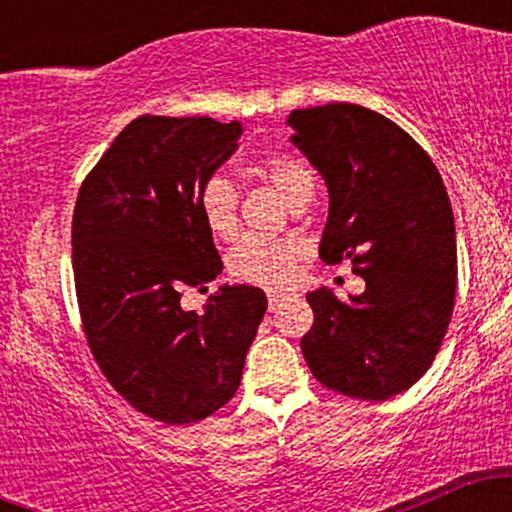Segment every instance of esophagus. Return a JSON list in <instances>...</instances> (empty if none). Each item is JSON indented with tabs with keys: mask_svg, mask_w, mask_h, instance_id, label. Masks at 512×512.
<instances>
[{
	"mask_svg": "<svg viewBox=\"0 0 512 512\" xmlns=\"http://www.w3.org/2000/svg\"><path fill=\"white\" fill-rule=\"evenodd\" d=\"M289 296V293L284 291H267V301H269V310H276L279 308V303L284 301V298Z\"/></svg>",
	"mask_w": 512,
	"mask_h": 512,
	"instance_id": "esophagus-1",
	"label": "esophagus"
}]
</instances>
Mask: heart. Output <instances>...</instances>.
<instances>
[{
    "mask_svg": "<svg viewBox=\"0 0 512 512\" xmlns=\"http://www.w3.org/2000/svg\"><path fill=\"white\" fill-rule=\"evenodd\" d=\"M257 170L298 207L313 197L315 178L308 163L291 154H267L257 161ZM238 190L223 175H209L197 190V211L204 228L216 240H231L238 233ZM303 248L291 238L245 236L226 257L228 274L240 284L281 289L293 279Z\"/></svg>",
    "mask_w": 512,
    "mask_h": 512,
    "instance_id": "b5f03b06",
    "label": "heart"
}]
</instances>
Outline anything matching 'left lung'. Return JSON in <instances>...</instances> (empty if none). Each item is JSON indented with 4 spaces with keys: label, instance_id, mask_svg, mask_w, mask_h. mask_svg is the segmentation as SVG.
Here are the masks:
<instances>
[{
    "label": "left lung",
    "instance_id": "8db88e82",
    "mask_svg": "<svg viewBox=\"0 0 512 512\" xmlns=\"http://www.w3.org/2000/svg\"><path fill=\"white\" fill-rule=\"evenodd\" d=\"M291 142L320 170L330 216L320 260L354 264L366 291L308 293L301 339L327 390L383 402L431 368L457 291L455 219L436 163L402 127L354 103L293 110Z\"/></svg>",
    "mask_w": 512,
    "mask_h": 512
}]
</instances>
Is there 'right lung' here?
<instances>
[{
	"mask_svg": "<svg viewBox=\"0 0 512 512\" xmlns=\"http://www.w3.org/2000/svg\"><path fill=\"white\" fill-rule=\"evenodd\" d=\"M240 122L142 115L115 137L79 187L72 267L81 325L108 383L168 426L195 424L236 395L267 296L221 286L223 262L197 211V190L238 149Z\"/></svg>",
	"mask_w": 512,
	"mask_h": 512,
	"instance_id": "right-lung-1",
	"label": "right lung"
}]
</instances>
